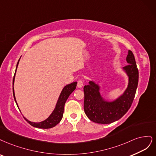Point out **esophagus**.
Returning a JSON list of instances; mask_svg holds the SVG:
<instances>
[{
  "label": "esophagus",
  "instance_id": "obj_1",
  "mask_svg": "<svg viewBox=\"0 0 156 156\" xmlns=\"http://www.w3.org/2000/svg\"><path fill=\"white\" fill-rule=\"evenodd\" d=\"M83 85V82L82 81V80H78V83H77V87H78V88H81V87H82Z\"/></svg>",
  "mask_w": 156,
  "mask_h": 156
}]
</instances>
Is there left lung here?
Here are the masks:
<instances>
[{
	"label": "left lung",
	"instance_id": "1",
	"mask_svg": "<svg viewBox=\"0 0 156 156\" xmlns=\"http://www.w3.org/2000/svg\"><path fill=\"white\" fill-rule=\"evenodd\" d=\"M126 62L128 65L122 71L128 76V85L117 98L112 100L105 99L100 93L101 86L93 80L84 86V112L91 121L98 124L112 123L123 117L131 107L139 81V71L131 51H128Z\"/></svg>",
	"mask_w": 156,
	"mask_h": 156
}]
</instances>
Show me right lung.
<instances>
[{"instance_id": "obj_1", "label": "right lung", "mask_w": 156, "mask_h": 156, "mask_svg": "<svg viewBox=\"0 0 156 156\" xmlns=\"http://www.w3.org/2000/svg\"><path fill=\"white\" fill-rule=\"evenodd\" d=\"M19 58V61L17 62V66H16V72H15L14 74V77L13 79V98L15 100V102H16L17 107L20 110L19 105L17 104V100L16 98V95H15V91H14V82H15V76H16V74L17 72V69L18 67V65L20 61ZM76 85H77V82H72L71 83H69L64 86L63 88L62 91H61V93H60L59 98L58 99V101L56 102V106H55L53 112L51 113V114L49 115L48 117L45 120H43L41 122H31L28 120L27 119L24 118V119L27 120V122H28L30 124L34 127L38 128H43V129H48V128H51L54 127L55 126L57 125L63 117V111H64V105L65 102H66L67 98H69V95L71 94L76 87ZM21 112V110H20Z\"/></svg>"}]
</instances>
